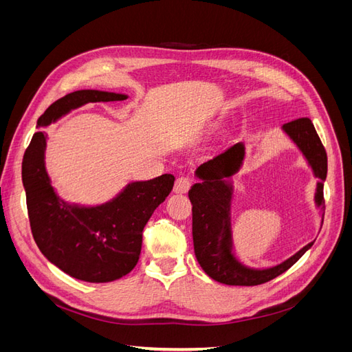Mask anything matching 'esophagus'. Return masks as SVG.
I'll return each mask as SVG.
<instances>
[{
	"instance_id": "esophagus-1",
	"label": "esophagus",
	"mask_w": 352,
	"mask_h": 352,
	"mask_svg": "<svg viewBox=\"0 0 352 352\" xmlns=\"http://www.w3.org/2000/svg\"><path fill=\"white\" fill-rule=\"evenodd\" d=\"M190 179L189 177H177L176 179V184H175V188H173V190L176 194H186L188 190H189V188H190Z\"/></svg>"
}]
</instances>
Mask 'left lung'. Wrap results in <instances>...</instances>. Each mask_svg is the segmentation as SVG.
<instances>
[{
	"label": "left lung",
	"mask_w": 352,
	"mask_h": 352,
	"mask_svg": "<svg viewBox=\"0 0 352 352\" xmlns=\"http://www.w3.org/2000/svg\"><path fill=\"white\" fill-rule=\"evenodd\" d=\"M282 131L298 146L318 179L314 202L324 211L323 184L327 176V155L310 119H298L282 126ZM245 158V145L238 142L195 170L201 180L189 189L192 202V236L195 257L211 279L233 286H255L269 282L300 260L313 242L292 257L267 269H254L243 264L235 254L232 232V176L239 172ZM324 216V212L322 217ZM323 223V220H322Z\"/></svg>",
	"instance_id": "left-lung-1"
}]
</instances>
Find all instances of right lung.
Masks as SVG:
<instances>
[{"instance_id": "1", "label": "right lung", "mask_w": 352, "mask_h": 352, "mask_svg": "<svg viewBox=\"0 0 352 352\" xmlns=\"http://www.w3.org/2000/svg\"><path fill=\"white\" fill-rule=\"evenodd\" d=\"M124 94L82 89L52 102L36 127L57 122L88 102L123 101ZM47 133L36 132L23 155L22 180L32 235L41 252L74 279L105 283L131 273L140 260L142 230L173 189L175 176L127 184L113 199L87 207L61 199L45 168Z\"/></svg>"}]
</instances>
